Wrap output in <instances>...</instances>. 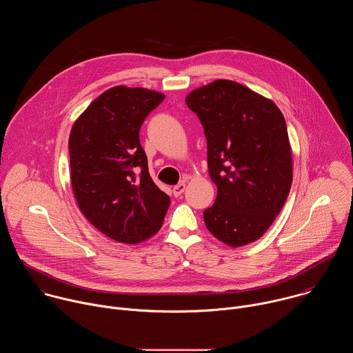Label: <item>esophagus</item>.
<instances>
[{"mask_svg":"<svg viewBox=\"0 0 353 353\" xmlns=\"http://www.w3.org/2000/svg\"><path fill=\"white\" fill-rule=\"evenodd\" d=\"M184 190H185V184L184 183H179L177 185L173 187V195L174 196H180L184 192Z\"/></svg>","mask_w":353,"mask_h":353,"instance_id":"obj_1","label":"esophagus"}]
</instances>
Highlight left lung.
Returning <instances> with one entry per match:
<instances>
[{
	"mask_svg": "<svg viewBox=\"0 0 353 353\" xmlns=\"http://www.w3.org/2000/svg\"><path fill=\"white\" fill-rule=\"evenodd\" d=\"M204 127L208 170L218 187L204 211L208 230L230 247L260 239L279 215L292 185V150L283 114L247 86L216 79L187 94Z\"/></svg>",
	"mask_w": 353,
	"mask_h": 353,
	"instance_id": "1",
	"label": "left lung"
}]
</instances>
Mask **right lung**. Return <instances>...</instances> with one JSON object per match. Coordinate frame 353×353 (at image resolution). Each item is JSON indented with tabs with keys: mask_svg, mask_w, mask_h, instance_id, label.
Listing matches in <instances>:
<instances>
[{
	"mask_svg": "<svg viewBox=\"0 0 353 353\" xmlns=\"http://www.w3.org/2000/svg\"><path fill=\"white\" fill-rule=\"evenodd\" d=\"M165 94L114 86L74 123L70 141L71 185L81 212L108 237L137 244L162 226L170 198L148 172L139 128Z\"/></svg>",
	"mask_w": 353,
	"mask_h": 353,
	"instance_id": "1",
	"label": "right lung"
}]
</instances>
